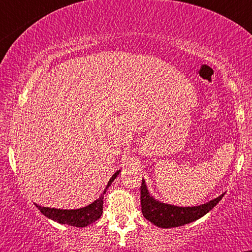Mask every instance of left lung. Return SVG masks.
Returning <instances> with one entry per match:
<instances>
[{"label":"left lung","mask_w":252,"mask_h":252,"mask_svg":"<svg viewBox=\"0 0 252 252\" xmlns=\"http://www.w3.org/2000/svg\"><path fill=\"white\" fill-rule=\"evenodd\" d=\"M223 198V194L209 203L203 204L199 206H192V208H179V206L170 205L158 202L152 196H150L146 189V184L143 179L140 186V202H141V212L144 217L151 223L159 227H177L185 225L199 220L204 215H206L210 210H212L220 203Z\"/></svg>","instance_id":"1"}]
</instances>
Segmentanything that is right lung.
<instances>
[{"instance_id":"add662e5","label":"right lung","mask_w":252,"mask_h":252,"mask_svg":"<svg viewBox=\"0 0 252 252\" xmlns=\"http://www.w3.org/2000/svg\"><path fill=\"white\" fill-rule=\"evenodd\" d=\"M120 171H117L112 178L109 179L107 186L103 190L95 202L90 204L88 206L78 210H60V209H54V208H43V206L36 205L37 209L40 210L46 217L50 218V220L58 221L60 224H67L70 226H76V227H85L90 224L93 223L99 220L102 215V205H103V194L106 193V190L108 189V186L113 183V180L117 178V176L119 174Z\"/></svg>"}]
</instances>
